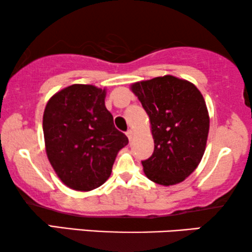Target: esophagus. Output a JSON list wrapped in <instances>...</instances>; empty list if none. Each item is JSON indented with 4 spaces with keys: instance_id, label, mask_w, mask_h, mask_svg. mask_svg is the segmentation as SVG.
Listing matches in <instances>:
<instances>
[{
    "instance_id": "34e87169",
    "label": "esophagus",
    "mask_w": 252,
    "mask_h": 252,
    "mask_svg": "<svg viewBox=\"0 0 252 252\" xmlns=\"http://www.w3.org/2000/svg\"><path fill=\"white\" fill-rule=\"evenodd\" d=\"M126 135H127V137H128V140L129 141H132L133 140V135H134V132H133V129H128L126 132Z\"/></svg>"
}]
</instances>
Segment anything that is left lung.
Masks as SVG:
<instances>
[{
    "mask_svg": "<svg viewBox=\"0 0 252 252\" xmlns=\"http://www.w3.org/2000/svg\"><path fill=\"white\" fill-rule=\"evenodd\" d=\"M132 91L150 119L155 149L142 160L144 174L158 185L184 181L198 166L205 151L210 119L201 92L173 77L136 82Z\"/></svg>",
    "mask_w": 252,
    "mask_h": 252,
    "instance_id": "left-lung-1",
    "label": "left lung"
}]
</instances>
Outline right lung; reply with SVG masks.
<instances>
[{"instance_id": "1", "label": "right lung", "mask_w": 252, "mask_h": 252, "mask_svg": "<svg viewBox=\"0 0 252 252\" xmlns=\"http://www.w3.org/2000/svg\"><path fill=\"white\" fill-rule=\"evenodd\" d=\"M105 89L72 85L47 103L43 134L48 159L67 187L88 191L111 174L118 151L128 139L113 125Z\"/></svg>"}]
</instances>
